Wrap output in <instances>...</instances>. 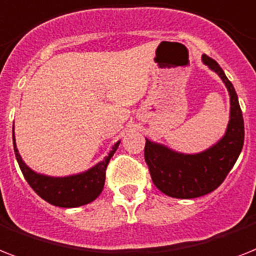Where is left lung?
Returning a JSON list of instances; mask_svg holds the SVG:
<instances>
[{
	"instance_id": "1",
	"label": "left lung",
	"mask_w": 256,
	"mask_h": 256,
	"mask_svg": "<svg viewBox=\"0 0 256 256\" xmlns=\"http://www.w3.org/2000/svg\"><path fill=\"white\" fill-rule=\"evenodd\" d=\"M204 64L217 72L230 94V121L224 138L200 154L176 152L146 139L144 160L159 190L175 198H196L221 186L242 151L244 124L236 89L220 64L202 55Z\"/></svg>"
}]
</instances>
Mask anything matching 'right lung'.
<instances>
[{"instance_id": "right-lung-1", "label": "right lung", "mask_w": 256, "mask_h": 256, "mask_svg": "<svg viewBox=\"0 0 256 256\" xmlns=\"http://www.w3.org/2000/svg\"><path fill=\"white\" fill-rule=\"evenodd\" d=\"M13 144L20 171L24 174L26 182L35 190V193L55 206L76 208L92 202L100 196V193L102 192L108 164L116 152V150L120 146V142L116 143L113 148L110 150V152L108 154V156H105L102 162L96 164L94 167L78 175L66 176V178H51V176L40 175L27 167L16 146L14 132Z\"/></svg>"}]
</instances>
